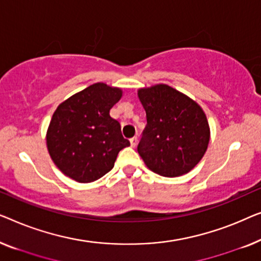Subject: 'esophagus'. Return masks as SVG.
<instances>
[{
  "label": "esophagus",
  "instance_id": "obj_1",
  "mask_svg": "<svg viewBox=\"0 0 261 261\" xmlns=\"http://www.w3.org/2000/svg\"><path fill=\"white\" fill-rule=\"evenodd\" d=\"M137 142H138V139H137V137H132L131 139H130V144H131V146L132 148H135L136 145H137Z\"/></svg>",
  "mask_w": 261,
  "mask_h": 261
}]
</instances>
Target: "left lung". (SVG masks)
Wrapping results in <instances>:
<instances>
[{
	"label": "left lung",
	"instance_id": "left-lung-1",
	"mask_svg": "<svg viewBox=\"0 0 261 261\" xmlns=\"http://www.w3.org/2000/svg\"><path fill=\"white\" fill-rule=\"evenodd\" d=\"M146 113L137 151L150 170L176 177L200 162L209 142V125L195 101L168 85L138 91Z\"/></svg>",
	"mask_w": 261,
	"mask_h": 261
}]
</instances>
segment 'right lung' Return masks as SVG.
Listing matches in <instances>:
<instances>
[{"label":"right lung","instance_id":"right-lung-1","mask_svg":"<svg viewBox=\"0 0 261 261\" xmlns=\"http://www.w3.org/2000/svg\"><path fill=\"white\" fill-rule=\"evenodd\" d=\"M122 91L93 84L58 106L47 131V148L56 166L80 183L111 170L120 150L130 145L110 110Z\"/></svg>","mask_w":261,"mask_h":261}]
</instances>
